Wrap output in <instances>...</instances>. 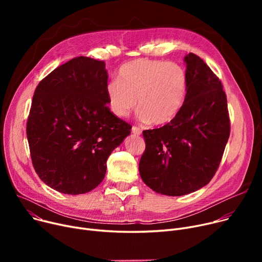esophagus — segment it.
I'll return each instance as SVG.
<instances>
[{
  "label": "esophagus",
  "instance_id": "esophagus-1",
  "mask_svg": "<svg viewBox=\"0 0 262 262\" xmlns=\"http://www.w3.org/2000/svg\"><path fill=\"white\" fill-rule=\"evenodd\" d=\"M132 133H133L134 135L139 136V135H141V129H140L139 127H137V126H133V127H132Z\"/></svg>",
  "mask_w": 262,
  "mask_h": 262
}]
</instances>
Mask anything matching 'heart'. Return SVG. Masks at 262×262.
Returning <instances> with one entry per match:
<instances>
[{"instance_id": "obj_1", "label": "heart", "mask_w": 262, "mask_h": 262, "mask_svg": "<svg viewBox=\"0 0 262 262\" xmlns=\"http://www.w3.org/2000/svg\"><path fill=\"white\" fill-rule=\"evenodd\" d=\"M188 92V75L176 62L138 58L124 63L118 79L106 85L108 107L115 116L126 117L137 105L141 121L162 125L182 109Z\"/></svg>"}]
</instances>
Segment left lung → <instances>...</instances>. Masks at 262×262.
I'll return each instance as SVG.
<instances>
[{"mask_svg":"<svg viewBox=\"0 0 262 262\" xmlns=\"http://www.w3.org/2000/svg\"><path fill=\"white\" fill-rule=\"evenodd\" d=\"M188 92L177 116L166 125L143 130L145 150L139 172L157 193L181 196L207 185L221 162L229 138L226 94L202 58H184Z\"/></svg>","mask_w":262,"mask_h":262,"instance_id":"left-lung-1","label":"left lung"}]
</instances>
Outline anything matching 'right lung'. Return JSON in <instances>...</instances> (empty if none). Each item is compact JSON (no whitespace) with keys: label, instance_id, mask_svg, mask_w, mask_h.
<instances>
[{"label":"right lung","instance_id":"add662e5","mask_svg":"<svg viewBox=\"0 0 262 262\" xmlns=\"http://www.w3.org/2000/svg\"><path fill=\"white\" fill-rule=\"evenodd\" d=\"M105 62L79 56L53 70L37 86L26 135L40 180L64 194L98 187L106 161L132 126L107 106Z\"/></svg>","mask_w":262,"mask_h":262}]
</instances>
